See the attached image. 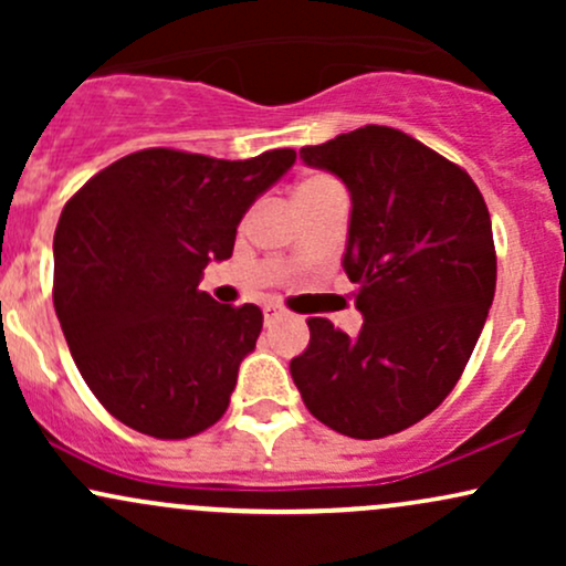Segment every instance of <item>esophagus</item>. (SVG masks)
<instances>
[{"instance_id": "esophagus-1", "label": "esophagus", "mask_w": 566, "mask_h": 566, "mask_svg": "<svg viewBox=\"0 0 566 566\" xmlns=\"http://www.w3.org/2000/svg\"><path fill=\"white\" fill-rule=\"evenodd\" d=\"M282 316H284V308H282V305H274V303L263 305V319H265V324H271V322L282 319Z\"/></svg>"}]
</instances>
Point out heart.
Here are the masks:
<instances>
[{
  "instance_id": "obj_1",
  "label": "heart",
  "mask_w": 566,
  "mask_h": 566,
  "mask_svg": "<svg viewBox=\"0 0 566 566\" xmlns=\"http://www.w3.org/2000/svg\"><path fill=\"white\" fill-rule=\"evenodd\" d=\"M337 191H340V186H337L335 180L324 178V175H314V178H305L303 184H297L295 201L297 205H303V201L322 199V197H327V193H337Z\"/></svg>"
}]
</instances>
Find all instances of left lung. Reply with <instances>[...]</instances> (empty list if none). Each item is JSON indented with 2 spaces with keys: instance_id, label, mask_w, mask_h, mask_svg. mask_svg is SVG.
I'll return each instance as SVG.
<instances>
[{
  "instance_id": "left-lung-1",
  "label": "left lung",
  "mask_w": 566,
  "mask_h": 566,
  "mask_svg": "<svg viewBox=\"0 0 566 566\" xmlns=\"http://www.w3.org/2000/svg\"><path fill=\"white\" fill-rule=\"evenodd\" d=\"M301 159L350 193L343 271L365 324L350 337L311 316L292 380L333 431L391 437L447 399L482 335L497 279L490 212L469 172L394 127L343 133Z\"/></svg>"
}]
</instances>
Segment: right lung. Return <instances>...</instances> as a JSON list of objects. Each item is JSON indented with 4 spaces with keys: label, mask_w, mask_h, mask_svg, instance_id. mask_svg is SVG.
Segmentation results:
<instances>
[{
    "label": "right lung",
    "mask_w": 566,
    "mask_h": 566,
    "mask_svg": "<svg viewBox=\"0 0 566 566\" xmlns=\"http://www.w3.org/2000/svg\"><path fill=\"white\" fill-rule=\"evenodd\" d=\"M292 165V148L244 161L146 148L63 207L55 314L84 382L116 420L186 439L223 418L263 314L220 305L199 282L207 263L229 261L244 212Z\"/></svg>",
    "instance_id": "right-lung-1"
}]
</instances>
